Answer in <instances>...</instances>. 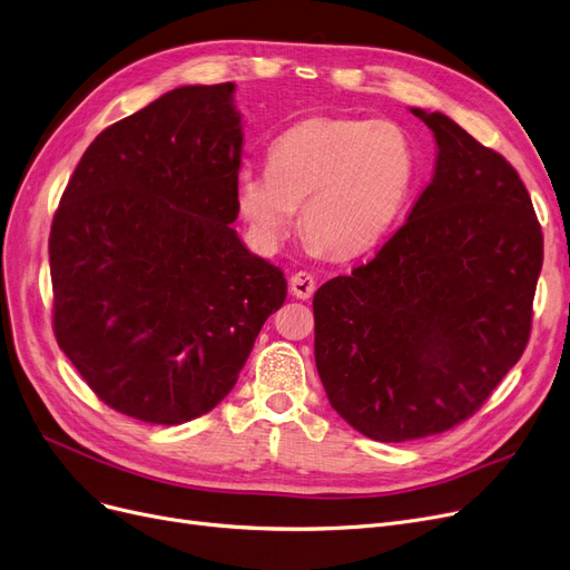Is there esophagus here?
Masks as SVG:
<instances>
[{"label":"esophagus","mask_w":570,"mask_h":570,"mask_svg":"<svg viewBox=\"0 0 570 570\" xmlns=\"http://www.w3.org/2000/svg\"><path fill=\"white\" fill-rule=\"evenodd\" d=\"M288 286H291V293L295 295V298L307 301V298H312V293L316 288V282H314V277L309 275V272L301 269V272H295V275L291 277Z\"/></svg>","instance_id":"34e87169"}]
</instances>
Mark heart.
Here are the masks:
<instances>
[{
	"label": "heart",
	"instance_id": "heart-1",
	"mask_svg": "<svg viewBox=\"0 0 570 570\" xmlns=\"http://www.w3.org/2000/svg\"><path fill=\"white\" fill-rule=\"evenodd\" d=\"M416 151L389 118L301 120L272 141L267 171L237 177V209L254 237L275 249L301 228L316 252L352 258L377 246L407 205Z\"/></svg>",
	"mask_w": 570,
	"mask_h": 570
}]
</instances>
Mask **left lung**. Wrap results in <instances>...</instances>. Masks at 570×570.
Listing matches in <instances>:
<instances>
[{
	"mask_svg": "<svg viewBox=\"0 0 570 570\" xmlns=\"http://www.w3.org/2000/svg\"><path fill=\"white\" fill-rule=\"evenodd\" d=\"M435 175L375 258L314 293V358L333 410L405 442L473 416L522 358L542 233L514 167L440 111Z\"/></svg>",
	"mask_w": 570,
	"mask_h": 570,
	"instance_id": "obj_1",
	"label": "left lung"
}]
</instances>
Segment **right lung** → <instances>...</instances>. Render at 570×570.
<instances>
[{"instance_id": "obj_1", "label": "right lung", "mask_w": 570, "mask_h": 570, "mask_svg": "<svg viewBox=\"0 0 570 570\" xmlns=\"http://www.w3.org/2000/svg\"><path fill=\"white\" fill-rule=\"evenodd\" d=\"M235 83L181 86L95 137L48 256L53 331L97 399L175 426L235 386L284 272L237 237Z\"/></svg>"}]
</instances>
